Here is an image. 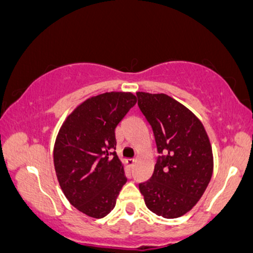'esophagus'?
<instances>
[{"label": "esophagus", "instance_id": "34e87169", "mask_svg": "<svg viewBox=\"0 0 253 253\" xmlns=\"http://www.w3.org/2000/svg\"><path fill=\"white\" fill-rule=\"evenodd\" d=\"M126 163L127 164H128V167H130V168H132L133 167V165H134V163H135V159H127V161H126Z\"/></svg>", "mask_w": 253, "mask_h": 253}]
</instances>
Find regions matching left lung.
<instances>
[{
  "label": "left lung",
  "mask_w": 253,
  "mask_h": 253,
  "mask_svg": "<svg viewBox=\"0 0 253 253\" xmlns=\"http://www.w3.org/2000/svg\"><path fill=\"white\" fill-rule=\"evenodd\" d=\"M138 106L155 135L157 162L149 181L139 183L145 205L165 219L189 211L213 172V156L201 121L165 94L136 92Z\"/></svg>",
  "instance_id": "left-lung-1"
}]
</instances>
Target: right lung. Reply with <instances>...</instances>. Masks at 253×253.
Returning <instances> with one entry per match:
<instances>
[{
  "label": "right lung",
  "mask_w": 253,
  "mask_h": 253,
  "mask_svg": "<svg viewBox=\"0 0 253 253\" xmlns=\"http://www.w3.org/2000/svg\"><path fill=\"white\" fill-rule=\"evenodd\" d=\"M136 103L130 92H106L91 97L69 115L53 150L57 178L64 195L91 217L114 208L126 183L115 147V128Z\"/></svg>",
  "instance_id": "add662e5"
}]
</instances>
